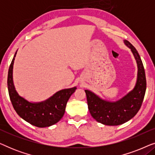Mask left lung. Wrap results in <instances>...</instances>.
Segmentation results:
<instances>
[{
	"instance_id": "8db88e82",
	"label": "left lung",
	"mask_w": 155,
	"mask_h": 155,
	"mask_svg": "<svg viewBox=\"0 0 155 155\" xmlns=\"http://www.w3.org/2000/svg\"><path fill=\"white\" fill-rule=\"evenodd\" d=\"M124 43L130 48L137 65V77L135 87L119 100H104L94 92L85 90L90 113L97 122L107 126H118L134 117L140 109L146 91V78L140 56L134 46L127 40Z\"/></svg>"
}]
</instances>
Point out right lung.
Here are the masks:
<instances>
[{
  "label": "right lung",
  "mask_w": 155,
  "mask_h": 155,
  "mask_svg": "<svg viewBox=\"0 0 155 155\" xmlns=\"http://www.w3.org/2000/svg\"><path fill=\"white\" fill-rule=\"evenodd\" d=\"M17 51L10 63L8 75V89L10 101L16 113L25 121L39 128H45L58 122L64 115L68 99L77 87L64 89L41 102H29L17 92L12 80V69Z\"/></svg>",
  "instance_id": "add662e5"
}]
</instances>
